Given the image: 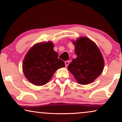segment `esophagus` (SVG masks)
Listing matches in <instances>:
<instances>
[{
  "label": "esophagus",
  "instance_id": "34e87169",
  "mask_svg": "<svg viewBox=\"0 0 122 122\" xmlns=\"http://www.w3.org/2000/svg\"><path fill=\"white\" fill-rule=\"evenodd\" d=\"M65 64L66 67H67V66H68V65L69 64V61H66L65 62Z\"/></svg>",
  "mask_w": 122,
  "mask_h": 122
}]
</instances>
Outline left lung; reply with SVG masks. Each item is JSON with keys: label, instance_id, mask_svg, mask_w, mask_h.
I'll list each match as a JSON object with an SVG mask.
<instances>
[{"label": "left lung", "instance_id": "1", "mask_svg": "<svg viewBox=\"0 0 122 122\" xmlns=\"http://www.w3.org/2000/svg\"><path fill=\"white\" fill-rule=\"evenodd\" d=\"M72 42L77 57L68 66V71L80 84L91 83L101 75L104 69L102 53L95 43L86 37H80Z\"/></svg>", "mask_w": 122, "mask_h": 122}]
</instances>
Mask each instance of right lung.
<instances>
[{"instance_id": "right-lung-1", "label": "right lung", "mask_w": 122, "mask_h": 122, "mask_svg": "<svg viewBox=\"0 0 122 122\" xmlns=\"http://www.w3.org/2000/svg\"><path fill=\"white\" fill-rule=\"evenodd\" d=\"M51 42L36 44L29 50L23 62V71L27 79L36 85L48 82L59 68L65 67V62L58 58Z\"/></svg>"}]
</instances>
